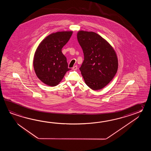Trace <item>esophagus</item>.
<instances>
[{
	"mask_svg": "<svg viewBox=\"0 0 151 151\" xmlns=\"http://www.w3.org/2000/svg\"><path fill=\"white\" fill-rule=\"evenodd\" d=\"M72 69L74 70V71H76V70H77V69H78V66H77V65H76V66H74L72 68Z\"/></svg>",
	"mask_w": 151,
	"mask_h": 151,
	"instance_id": "1",
	"label": "esophagus"
}]
</instances>
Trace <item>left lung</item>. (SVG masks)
<instances>
[{"mask_svg": "<svg viewBox=\"0 0 151 151\" xmlns=\"http://www.w3.org/2000/svg\"><path fill=\"white\" fill-rule=\"evenodd\" d=\"M77 39L84 55L79 69L85 82L93 90L102 89L116 73L118 62L116 52L109 43L96 33L80 31Z\"/></svg>", "mask_w": 151, "mask_h": 151, "instance_id": "left-lung-1", "label": "left lung"}]
</instances>
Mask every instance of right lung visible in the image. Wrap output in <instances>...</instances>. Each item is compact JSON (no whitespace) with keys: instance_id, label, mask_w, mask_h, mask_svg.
<instances>
[{"instance_id":"obj_1","label":"right lung","mask_w":151,"mask_h":151,"mask_svg":"<svg viewBox=\"0 0 151 151\" xmlns=\"http://www.w3.org/2000/svg\"><path fill=\"white\" fill-rule=\"evenodd\" d=\"M72 35V31L52 33L40 42L35 51L33 60L35 74L48 86L57 85L66 72L71 70L68 68L66 58L61 49Z\"/></svg>"}]
</instances>
